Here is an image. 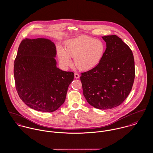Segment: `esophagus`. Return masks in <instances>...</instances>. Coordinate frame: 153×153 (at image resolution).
<instances>
[{"instance_id":"obj_1","label":"esophagus","mask_w":153,"mask_h":153,"mask_svg":"<svg viewBox=\"0 0 153 153\" xmlns=\"http://www.w3.org/2000/svg\"><path fill=\"white\" fill-rule=\"evenodd\" d=\"M74 76H75V78L76 79H78V78H79V75L78 74H77V73H75V74H74Z\"/></svg>"}]
</instances>
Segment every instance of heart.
<instances>
[{"instance_id":"heart-1","label":"heart","mask_w":153,"mask_h":153,"mask_svg":"<svg viewBox=\"0 0 153 153\" xmlns=\"http://www.w3.org/2000/svg\"><path fill=\"white\" fill-rule=\"evenodd\" d=\"M106 46L103 41L88 36H82L68 41L65 51L58 50L61 63L65 66L72 65L74 59L75 67L79 71H87L98 65L105 53Z\"/></svg>"}]
</instances>
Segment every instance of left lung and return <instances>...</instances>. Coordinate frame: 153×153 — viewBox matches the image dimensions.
I'll return each mask as SVG.
<instances>
[{
    "label": "left lung",
    "mask_w": 153,
    "mask_h": 153,
    "mask_svg": "<svg viewBox=\"0 0 153 153\" xmlns=\"http://www.w3.org/2000/svg\"><path fill=\"white\" fill-rule=\"evenodd\" d=\"M107 48L101 62L81 73L83 95L88 102L101 109L121 105L129 95L135 78L133 53L117 35L102 36Z\"/></svg>",
    "instance_id": "8db88e82"
}]
</instances>
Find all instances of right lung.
Returning a JSON list of instances; mask_svg holds the SVG:
<instances>
[{
	"label": "right lung",
	"instance_id": "right-lung-1",
	"mask_svg": "<svg viewBox=\"0 0 153 153\" xmlns=\"http://www.w3.org/2000/svg\"><path fill=\"white\" fill-rule=\"evenodd\" d=\"M55 44L45 38L23 39L15 60V87L22 101L32 109L51 112L65 102L72 72L56 67Z\"/></svg>",
	"mask_w": 153,
	"mask_h": 153
}]
</instances>
